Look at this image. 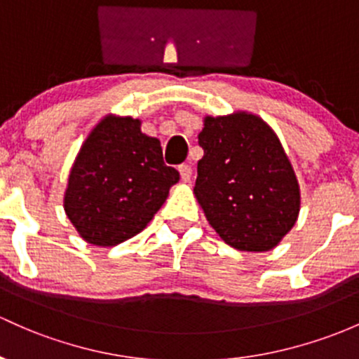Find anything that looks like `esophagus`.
Masks as SVG:
<instances>
[{"label":"esophagus","mask_w":359,"mask_h":359,"mask_svg":"<svg viewBox=\"0 0 359 359\" xmlns=\"http://www.w3.org/2000/svg\"><path fill=\"white\" fill-rule=\"evenodd\" d=\"M180 175H181V180L184 181V183H188V181L191 180V168L188 164H181L178 168Z\"/></svg>","instance_id":"1"}]
</instances>
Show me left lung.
I'll return each instance as SVG.
<instances>
[{
    "instance_id": "obj_1",
    "label": "left lung",
    "mask_w": 359,
    "mask_h": 359,
    "mask_svg": "<svg viewBox=\"0 0 359 359\" xmlns=\"http://www.w3.org/2000/svg\"><path fill=\"white\" fill-rule=\"evenodd\" d=\"M194 194L209 224L240 252H269L296 224L299 184L280 140L245 111L205 116Z\"/></svg>"
}]
</instances>
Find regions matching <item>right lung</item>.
<instances>
[{"mask_svg":"<svg viewBox=\"0 0 359 359\" xmlns=\"http://www.w3.org/2000/svg\"><path fill=\"white\" fill-rule=\"evenodd\" d=\"M140 125L109 114L76 154L63 207L90 245L116 246L144 231L180 181V172L164 164L161 142Z\"/></svg>","mask_w":359,"mask_h":359,"instance_id":"1","label":"right lung"}]
</instances>
